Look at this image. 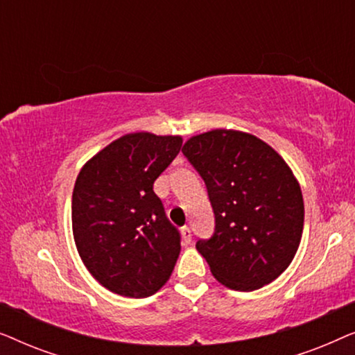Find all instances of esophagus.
Listing matches in <instances>:
<instances>
[{
	"instance_id": "1",
	"label": "esophagus",
	"mask_w": 355,
	"mask_h": 355,
	"mask_svg": "<svg viewBox=\"0 0 355 355\" xmlns=\"http://www.w3.org/2000/svg\"><path fill=\"white\" fill-rule=\"evenodd\" d=\"M181 236H182V241L186 242V244H189V242L192 241V232H191V227H189V226H184V227H181Z\"/></svg>"
}]
</instances>
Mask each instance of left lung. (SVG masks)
Here are the masks:
<instances>
[{
    "instance_id": "8db88e82",
    "label": "left lung",
    "mask_w": 355,
    "mask_h": 355,
    "mask_svg": "<svg viewBox=\"0 0 355 355\" xmlns=\"http://www.w3.org/2000/svg\"><path fill=\"white\" fill-rule=\"evenodd\" d=\"M182 153L205 181L215 234L197 241L211 275L236 291L275 281L293 261L304 230L302 191L283 157L255 135L213 129Z\"/></svg>"
}]
</instances>
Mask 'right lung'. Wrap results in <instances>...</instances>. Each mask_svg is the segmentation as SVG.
I'll list each match as a JSON object with an SVG mask.
<instances>
[{"label": "right lung", "instance_id": "add662e5", "mask_svg": "<svg viewBox=\"0 0 355 355\" xmlns=\"http://www.w3.org/2000/svg\"><path fill=\"white\" fill-rule=\"evenodd\" d=\"M182 145L181 135L132 132L82 166L72 192V234L90 275L111 293L148 297L171 276L181 236L153 182Z\"/></svg>", "mask_w": 355, "mask_h": 355}]
</instances>
